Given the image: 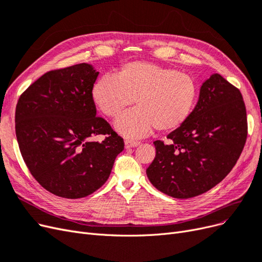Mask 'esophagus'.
<instances>
[{
	"label": "esophagus",
	"instance_id": "34e87169",
	"mask_svg": "<svg viewBox=\"0 0 262 262\" xmlns=\"http://www.w3.org/2000/svg\"><path fill=\"white\" fill-rule=\"evenodd\" d=\"M139 141H135L132 139H125V147L126 148H133V147H137L139 146Z\"/></svg>",
	"mask_w": 262,
	"mask_h": 262
}]
</instances>
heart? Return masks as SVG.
<instances>
[{
    "label": "heart",
    "instance_id": "b5f03b06",
    "mask_svg": "<svg viewBox=\"0 0 262 262\" xmlns=\"http://www.w3.org/2000/svg\"><path fill=\"white\" fill-rule=\"evenodd\" d=\"M198 98V86L190 75L149 62H129L115 74L100 77L92 88V100L103 115L115 119L135 99V107L115 123L127 137H142L154 128L172 132L188 120Z\"/></svg>",
    "mask_w": 262,
    "mask_h": 262
}]
</instances>
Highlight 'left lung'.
Wrapping results in <instances>:
<instances>
[{
    "label": "left lung",
    "mask_w": 262,
    "mask_h": 262,
    "mask_svg": "<svg viewBox=\"0 0 262 262\" xmlns=\"http://www.w3.org/2000/svg\"><path fill=\"white\" fill-rule=\"evenodd\" d=\"M247 115L239 89L214 74L200 88L197 105L181 127L156 140L147 168L154 186L186 199L201 195L229 174L247 139Z\"/></svg>",
    "instance_id": "8db88e82"
}]
</instances>
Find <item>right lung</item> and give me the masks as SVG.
<instances>
[{"label": "right lung", "mask_w": 262, "mask_h": 262, "mask_svg": "<svg viewBox=\"0 0 262 262\" xmlns=\"http://www.w3.org/2000/svg\"><path fill=\"white\" fill-rule=\"evenodd\" d=\"M99 73L86 63L42 75L20 95L15 130L29 172L48 191L86 197L107 181L124 140L97 116L92 88ZM103 134V142L90 138Z\"/></svg>", "instance_id": "add662e5"}]
</instances>
